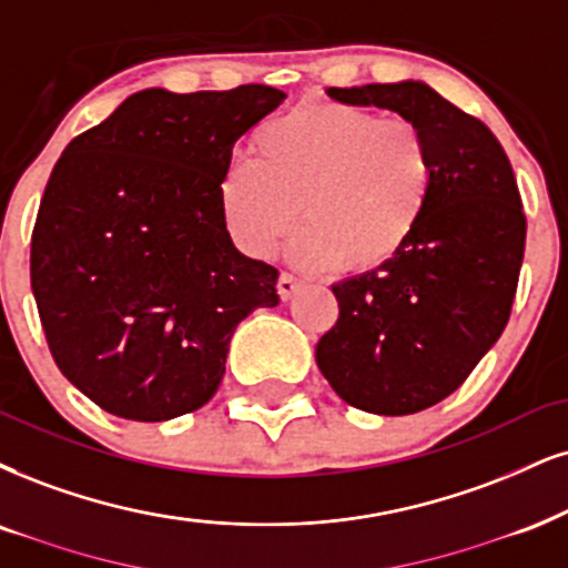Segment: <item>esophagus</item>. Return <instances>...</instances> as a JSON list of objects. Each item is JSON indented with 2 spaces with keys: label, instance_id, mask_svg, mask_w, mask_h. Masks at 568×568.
<instances>
[{
  "label": "esophagus",
  "instance_id": "obj_1",
  "mask_svg": "<svg viewBox=\"0 0 568 568\" xmlns=\"http://www.w3.org/2000/svg\"><path fill=\"white\" fill-rule=\"evenodd\" d=\"M276 290H278V297L282 300H290L292 295H295V292L300 290V278L297 276H292V273H282V276H278V282H276Z\"/></svg>",
  "mask_w": 568,
  "mask_h": 568
}]
</instances>
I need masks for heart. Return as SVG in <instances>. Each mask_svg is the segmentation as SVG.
Returning a JSON list of instances; mask_svg holds the SVG:
<instances>
[{
	"label": "heart",
	"instance_id": "1",
	"mask_svg": "<svg viewBox=\"0 0 568 568\" xmlns=\"http://www.w3.org/2000/svg\"><path fill=\"white\" fill-rule=\"evenodd\" d=\"M255 160L221 176L229 234L261 257L290 234L303 268L374 271L395 261L422 226L434 186V155L413 118L345 102L307 100L252 136Z\"/></svg>",
	"mask_w": 568,
	"mask_h": 568
}]
</instances>
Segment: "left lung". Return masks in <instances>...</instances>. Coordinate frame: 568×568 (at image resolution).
Listing matches in <instances>:
<instances>
[{
	"label": "left lung",
	"mask_w": 568,
	"mask_h": 568,
	"mask_svg": "<svg viewBox=\"0 0 568 568\" xmlns=\"http://www.w3.org/2000/svg\"><path fill=\"white\" fill-rule=\"evenodd\" d=\"M413 118L434 155L422 226L395 261L334 284L339 318L316 363L353 408L408 416L445 400L498 342L514 307L527 215L493 131L422 81L326 89Z\"/></svg>",
	"instance_id": "1"
}]
</instances>
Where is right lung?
<instances>
[{"label": "right lung", "instance_id": "add662e5", "mask_svg": "<svg viewBox=\"0 0 568 568\" xmlns=\"http://www.w3.org/2000/svg\"><path fill=\"white\" fill-rule=\"evenodd\" d=\"M284 97L144 89L54 165L31 290L62 376L102 410L168 422L202 408L240 321L278 305V271L234 247L219 184L236 139Z\"/></svg>", "mask_w": 568, "mask_h": 568}]
</instances>
